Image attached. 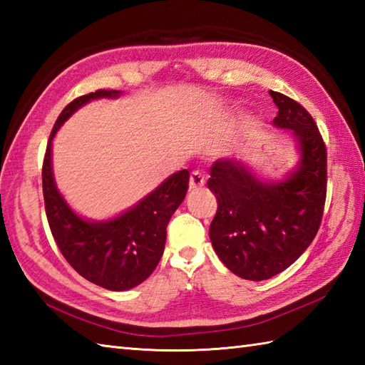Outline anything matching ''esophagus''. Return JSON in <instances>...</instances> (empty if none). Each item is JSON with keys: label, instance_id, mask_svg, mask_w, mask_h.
<instances>
[{"label": "esophagus", "instance_id": "obj_1", "mask_svg": "<svg viewBox=\"0 0 365 365\" xmlns=\"http://www.w3.org/2000/svg\"><path fill=\"white\" fill-rule=\"evenodd\" d=\"M205 185V177L200 170H192L190 175V190H199Z\"/></svg>", "mask_w": 365, "mask_h": 365}]
</instances>
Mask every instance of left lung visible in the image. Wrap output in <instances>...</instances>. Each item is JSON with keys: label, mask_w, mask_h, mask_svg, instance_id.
Returning a JSON list of instances; mask_svg holds the SVG:
<instances>
[{"label": "left lung", "mask_w": 365, "mask_h": 365, "mask_svg": "<svg viewBox=\"0 0 365 365\" xmlns=\"http://www.w3.org/2000/svg\"><path fill=\"white\" fill-rule=\"evenodd\" d=\"M279 108L273 125L287 128L299 150L298 168L281 182H263L237 158L216 160L210 188L218 210L210 224L215 252L232 273L263 281L289 268L319 232L327 199V147L312 115L269 91Z\"/></svg>", "instance_id": "left-lung-1"}]
</instances>
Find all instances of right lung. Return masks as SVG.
Masks as SVG:
<instances>
[{
    "label": "right lung",
    "instance_id": "right-lung-1",
    "mask_svg": "<svg viewBox=\"0 0 365 365\" xmlns=\"http://www.w3.org/2000/svg\"><path fill=\"white\" fill-rule=\"evenodd\" d=\"M119 96L120 91L100 89L68 103L51 130L42 168L46 220L61 254L84 279L113 292L133 289L157 268L165 251L168 222L187 196L190 182L188 170H178L133 208L106 221H88L68 207L53 177V138L91 100Z\"/></svg>",
    "mask_w": 365,
    "mask_h": 365
}]
</instances>
